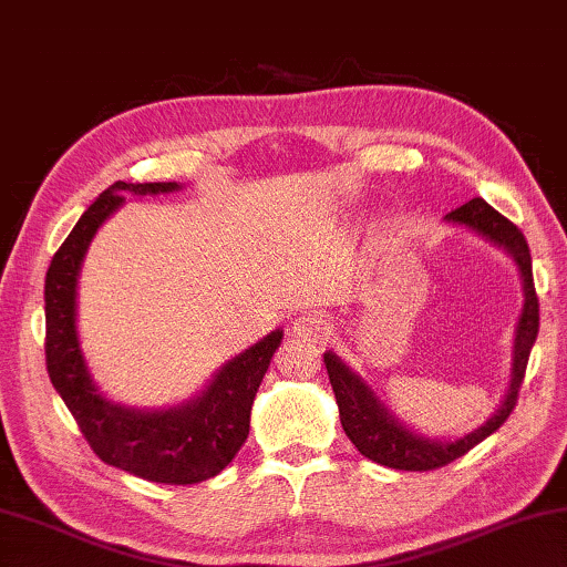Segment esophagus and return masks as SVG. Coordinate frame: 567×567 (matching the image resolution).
<instances>
[{
  "label": "esophagus",
  "mask_w": 567,
  "mask_h": 567,
  "mask_svg": "<svg viewBox=\"0 0 567 567\" xmlns=\"http://www.w3.org/2000/svg\"><path fill=\"white\" fill-rule=\"evenodd\" d=\"M292 334L305 342H322L327 337V322L319 315H300L292 322Z\"/></svg>",
  "instance_id": "obj_1"
}]
</instances>
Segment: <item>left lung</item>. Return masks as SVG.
<instances>
[{"mask_svg":"<svg viewBox=\"0 0 567 567\" xmlns=\"http://www.w3.org/2000/svg\"><path fill=\"white\" fill-rule=\"evenodd\" d=\"M444 223L454 225V228L471 230L481 240L491 243L493 248L506 252L520 275L523 307L516 322V332H513L511 379L506 391H503L498 409L481 426L468 431V434L454 439L421 434L419 429L406 426V421H401L396 411H391L384 404V399L377 394V389L362 374L354 372L342 357L324 352L329 384H332L334 391L344 434L357 446L359 454L399 471H431L444 466V463L463 456L466 451L481 444L483 439H488L493 431L501 429L503 421L511 416L513 406H516L530 349L535 344V337H538V297H535L533 285L530 250L523 233L503 218L501 213L493 210L483 198H473L466 205H461V208L451 210Z\"/></svg>","mask_w":567,"mask_h":567,"instance_id":"8db88e82","label":"left lung"}]
</instances>
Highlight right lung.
Listing matches in <instances>:
<instances>
[{
    "mask_svg": "<svg viewBox=\"0 0 567 567\" xmlns=\"http://www.w3.org/2000/svg\"><path fill=\"white\" fill-rule=\"evenodd\" d=\"M183 183L116 181L89 205L49 265L44 285L47 369L56 394L74 414L94 454L121 471L153 483L185 486L218 476L250 431V411L285 332L228 359L200 391L178 404L146 409L111 399L94 382L79 337V277L86 252L126 195H168Z\"/></svg>",
    "mask_w": 567,
    "mask_h": 567,
    "instance_id": "add662e5",
    "label": "right lung"
}]
</instances>
